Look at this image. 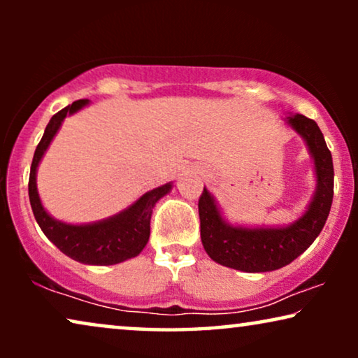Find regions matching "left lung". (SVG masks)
<instances>
[{
    "mask_svg": "<svg viewBox=\"0 0 358 358\" xmlns=\"http://www.w3.org/2000/svg\"><path fill=\"white\" fill-rule=\"evenodd\" d=\"M285 122L305 140L315 163L316 189L306 212L287 227H236L223 218L217 200L203 187L199 199L200 238L215 262L241 272L282 268L306 251L321 233L334 195L331 151L315 120L296 114Z\"/></svg>",
    "mask_w": 358,
    "mask_h": 358,
    "instance_id": "left-lung-1",
    "label": "left lung"
}]
</instances>
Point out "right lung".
Here are the masks:
<instances>
[{
  "mask_svg": "<svg viewBox=\"0 0 358 358\" xmlns=\"http://www.w3.org/2000/svg\"><path fill=\"white\" fill-rule=\"evenodd\" d=\"M90 104L87 99L75 101L65 109L57 112L45 127L41 143L34 153L31 176H29V200L38 227L43 234L60 249L63 254L87 266H114L127 259L136 257L143 251L150 239V220L156 202L173 189V182L156 187L122 210L120 213L101 222L70 224L55 220L43 208L37 192V168L41 159L57 135L66 115H73Z\"/></svg>",
  "mask_w": 358,
  "mask_h": 358,
  "instance_id": "right-lung-1",
  "label": "right lung"
}]
</instances>
